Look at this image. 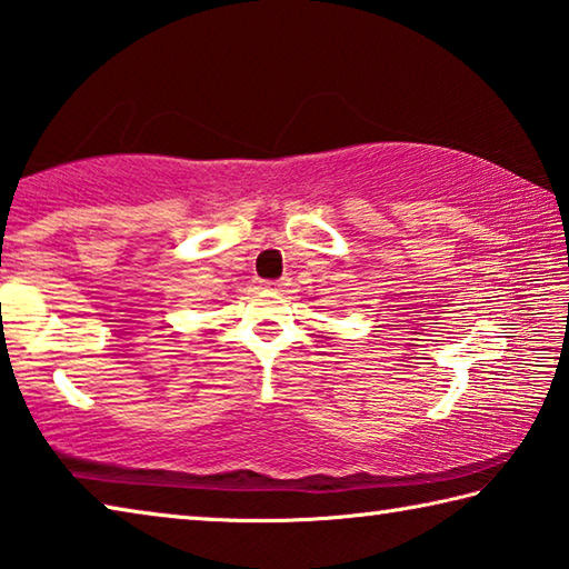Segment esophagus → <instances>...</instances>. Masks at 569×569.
Segmentation results:
<instances>
[{
  "mask_svg": "<svg viewBox=\"0 0 569 569\" xmlns=\"http://www.w3.org/2000/svg\"><path fill=\"white\" fill-rule=\"evenodd\" d=\"M287 284H290L287 279H267V282H264L267 290H284Z\"/></svg>",
  "mask_w": 569,
  "mask_h": 569,
  "instance_id": "obj_1",
  "label": "esophagus"
}]
</instances>
